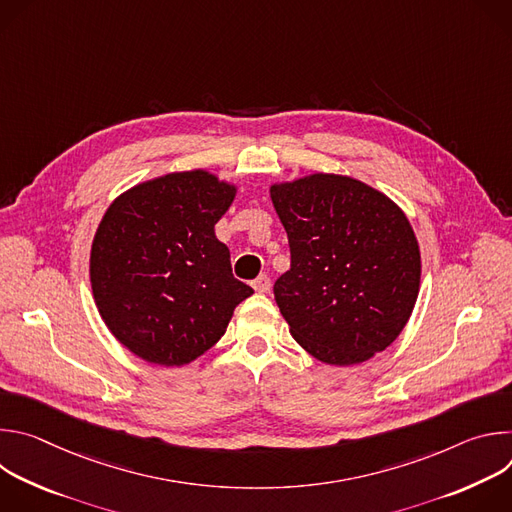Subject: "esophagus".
<instances>
[{
  "mask_svg": "<svg viewBox=\"0 0 512 512\" xmlns=\"http://www.w3.org/2000/svg\"><path fill=\"white\" fill-rule=\"evenodd\" d=\"M253 289L257 291V294H267V291L271 289V279L267 275H259L255 281H253Z\"/></svg>",
  "mask_w": 512,
  "mask_h": 512,
  "instance_id": "esophagus-1",
  "label": "esophagus"
}]
</instances>
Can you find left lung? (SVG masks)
I'll list each match as a JSON object with an SVG mask.
<instances>
[{
	"label": "left lung",
	"instance_id": "obj_1",
	"mask_svg": "<svg viewBox=\"0 0 512 512\" xmlns=\"http://www.w3.org/2000/svg\"><path fill=\"white\" fill-rule=\"evenodd\" d=\"M269 196L291 251L273 294L294 340L334 367L391 346L421 283L419 243L401 206L356 178L326 172L275 182Z\"/></svg>",
	"mask_w": 512,
	"mask_h": 512
}]
</instances>
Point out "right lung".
<instances>
[{
    "instance_id": "1",
    "label": "right lung",
    "mask_w": 512,
    "mask_h": 512,
    "mask_svg": "<svg viewBox=\"0 0 512 512\" xmlns=\"http://www.w3.org/2000/svg\"><path fill=\"white\" fill-rule=\"evenodd\" d=\"M235 196L237 184L198 168L139 182L105 210L91 245V289L105 326L137 358L190 364L253 294L214 235Z\"/></svg>"
}]
</instances>
